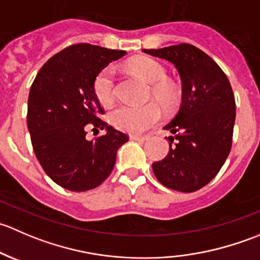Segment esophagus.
<instances>
[{
    "label": "esophagus",
    "mask_w": 260,
    "mask_h": 260,
    "mask_svg": "<svg viewBox=\"0 0 260 260\" xmlns=\"http://www.w3.org/2000/svg\"><path fill=\"white\" fill-rule=\"evenodd\" d=\"M147 138H148L147 136H138V135L131 136V140H132V141H146Z\"/></svg>",
    "instance_id": "1"
}]
</instances>
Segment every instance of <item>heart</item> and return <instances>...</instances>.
I'll use <instances>...</instances> for the list:
<instances>
[{
    "mask_svg": "<svg viewBox=\"0 0 260 260\" xmlns=\"http://www.w3.org/2000/svg\"><path fill=\"white\" fill-rule=\"evenodd\" d=\"M132 72L137 73L148 83L154 84L152 88L153 95L165 106H170L176 99L177 90L166 79V70L159 62L149 57H137L129 62ZM94 94L99 103L109 106L113 103L115 96V77L112 67L104 68L96 74L93 83ZM112 124L122 131L138 133L148 129L158 123L162 118V109L157 103H148L145 106H123L112 111Z\"/></svg>",
    "mask_w": 260,
    "mask_h": 260,
    "instance_id": "b5f03b06",
    "label": "heart"
}]
</instances>
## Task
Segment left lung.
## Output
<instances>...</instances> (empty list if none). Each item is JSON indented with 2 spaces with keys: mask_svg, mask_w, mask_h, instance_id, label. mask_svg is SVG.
Returning <instances> with one entry per match:
<instances>
[{
  "mask_svg": "<svg viewBox=\"0 0 260 260\" xmlns=\"http://www.w3.org/2000/svg\"><path fill=\"white\" fill-rule=\"evenodd\" d=\"M143 52L172 62L182 83V102L165 129L170 151L152 164L154 176L166 187L193 192L208 185L220 171L232 148L235 98L219 65L190 44Z\"/></svg>",
  "mask_w": 260,
  "mask_h": 260,
  "instance_id": "8db88e82",
  "label": "left lung"
}]
</instances>
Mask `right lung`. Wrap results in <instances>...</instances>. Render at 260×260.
Here are the masks:
<instances>
[{
  "label": "right lung",
  "instance_id": "1",
  "mask_svg": "<svg viewBox=\"0 0 260 260\" xmlns=\"http://www.w3.org/2000/svg\"><path fill=\"white\" fill-rule=\"evenodd\" d=\"M125 54L90 44L72 45L50 57L31 85L27 128L34 152L46 175L67 190L98 187L128 141L125 133L98 118L104 111L93 89L96 74ZM89 127L106 133L88 141Z\"/></svg>",
  "mask_w": 260,
  "mask_h": 260
}]
</instances>
